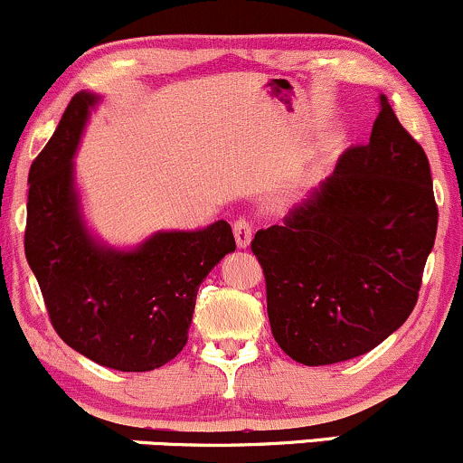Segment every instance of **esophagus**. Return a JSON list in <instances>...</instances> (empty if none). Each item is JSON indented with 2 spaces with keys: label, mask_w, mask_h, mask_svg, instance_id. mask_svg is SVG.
<instances>
[{
  "label": "esophagus",
  "mask_w": 463,
  "mask_h": 463,
  "mask_svg": "<svg viewBox=\"0 0 463 463\" xmlns=\"http://www.w3.org/2000/svg\"><path fill=\"white\" fill-rule=\"evenodd\" d=\"M232 232H235L237 246L248 248L250 239H252V232H254V224L250 220H246V217H239V220H235V224H232Z\"/></svg>",
  "instance_id": "1"
}]
</instances>
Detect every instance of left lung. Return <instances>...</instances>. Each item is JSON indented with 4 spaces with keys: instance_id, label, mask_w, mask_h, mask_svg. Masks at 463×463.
Instances as JSON below:
<instances>
[{
    "instance_id": "obj_1",
    "label": "left lung",
    "mask_w": 463,
    "mask_h": 463,
    "mask_svg": "<svg viewBox=\"0 0 463 463\" xmlns=\"http://www.w3.org/2000/svg\"><path fill=\"white\" fill-rule=\"evenodd\" d=\"M379 106L370 141L348 147L283 226L250 243L276 344L298 364L370 353L418 302L438 231L431 167L385 95Z\"/></svg>"
}]
</instances>
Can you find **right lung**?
Masks as SVG:
<instances>
[{
  "instance_id": "add662e5",
  "label": "right lung",
  "mask_w": 463,
  "mask_h": 463,
  "mask_svg": "<svg viewBox=\"0 0 463 463\" xmlns=\"http://www.w3.org/2000/svg\"><path fill=\"white\" fill-rule=\"evenodd\" d=\"M95 95L76 93L28 174L25 259L58 337L95 364L147 372L187 344L198 287L235 250L228 222L158 232L135 252L98 246L78 215L71 156Z\"/></svg>"
}]
</instances>
